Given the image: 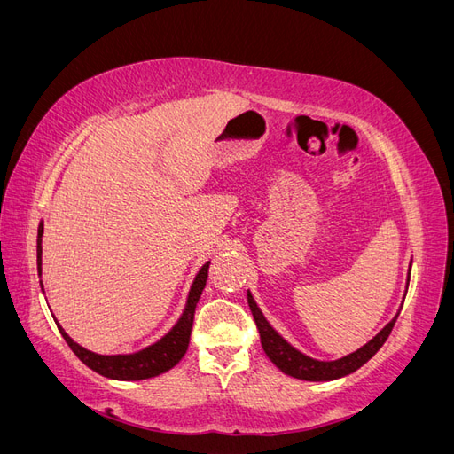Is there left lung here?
Masks as SVG:
<instances>
[{"mask_svg": "<svg viewBox=\"0 0 454 454\" xmlns=\"http://www.w3.org/2000/svg\"><path fill=\"white\" fill-rule=\"evenodd\" d=\"M409 274H411V269H409ZM248 305H250V310L254 314L255 325L259 329L261 347H263L265 354L269 356V360L286 375L301 379V380H314V382L335 380V379H340V377H347V375L354 373L356 369H360L365 362H369L379 352V348L384 345V340L388 339L392 327L397 320V316H400V312H397L394 318L387 325H384L373 339L367 342V345H364L362 348L345 356V358H339V360H333V362H320V360L309 358V356H305V354H301L299 350H295L290 345V342L284 340L277 332H274L270 324L265 320L263 312L259 310V307H257V303L254 301L250 292H248Z\"/></svg>", "mask_w": 454, "mask_h": 454, "instance_id": "obj_1", "label": "left lung"}]
</instances>
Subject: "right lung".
Masks as SVG:
<instances>
[{
	"label": "right lung",
	"instance_id": "add662e5",
	"mask_svg": "<svg viewBox=\"0 0 454 454\" xmlns=\"http://www.w3.org/2000/svg\"><path fill=\"white\" fill-rule=\"evenodd\" d=\"M41 237H43V223H39V229H37V272H39V277H41ZM208 267H210V261L202 265V269L195 277V282L189 290L187 305H185L182 318L177 320V324L170 329V332L160 340H157L155 345H151L140 352L117 354V356H102V354L90 352L81 345H77V342L64 332L62 325L57 320L54 322H57L64 340L67 342V347L74 350V354L87 367L96 371V373H100L107 379H115V380H142V379L157 377V375L164 373V371L172 369L187 352L189 339H191V327H193V318H195V309H197L200 294L206 286V278H208ZM41 290H43V284H41Z\"/></svg>",
	"mask_w": 454,
	"mask_h": 454
}]
</instances>
